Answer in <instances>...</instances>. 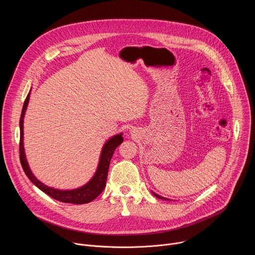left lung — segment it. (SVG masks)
I'll use <instances>...</instances> for the list:
<instances>
[{"mask_svg":"<svg viewBox=\"0 0 255 255\" xmlns=\"http://www.w3.org/2000/svg\"><path fill=\"white\" fill-rule=\"evenodd\" d=\"M152 194H153V196H154V197H156V198H158V199H161V200H165V201L169 200V199H166V198H164V197H161V196L157 195V194H156V193H154V192H152ZM169 201H170V200H169Z\"/></svg>","mask_w":255,"mask_h":255,"instance_id":"left-lung-1","label":"left lung"}]
</instances>
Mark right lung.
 Returning <instances> with one entry per match:
<instances>
[{"mask_svg":"<svg viewBox=\"0 0 255 255\" xmlns=\"http://www.w3.org/2000/svg\"><path fill=\"white\" fill-rule=\"evenodd\" d=\"M30 92L28 93L26 100L23 105L22 109V113H21V118H20V161L22 164V167L28 176V178L31 180V183L35 185L39 190H41L43 193L46 195L50 196L51 198L62 202V203H69V204H77V205H82V204H87L95 200L105 189L106 187V180H107V175H108V170H109V165H110L111 158L113 156V153L115 149L119 146V145L123 142V133L116 134L112 137L109 138L105 144L103 145V148L101 151L98 167L95 171V174L93 177L88 181L87 184L84 186L74 189V190H58L54 189L51 187H48L44 185L43 183L36 177L26 158L25 154V149H24V117L25 113L27 110V107L29 104L30 100Z\"/></svg>","mask_w":255,"mask_h":255,"instance_id":"obj_1","label":"right lung"}]
</instances>
